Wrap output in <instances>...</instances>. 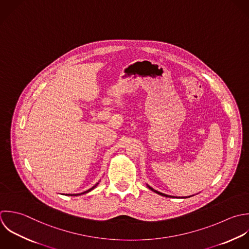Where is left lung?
Instances as JSON below:
<instances>
[{
    "instance_id": "8db88e82",
    "label": "left lung",
    "mask_w": 249,
    "mask_h": 249,
    "mask_svg": "<svg viewBox=\"0 0 249 249\" xmlns=\"http://www.w3.org/2000/svg\"><path fill=\"white\" fill-rule=\"evenodd\" d=\"M147 187L150 189V190H152L153 192H155V193H157V194H159V195H161V196H164V197H168V198H173V196H170V195H167V194H164V193H161V192H159V191H157V190H154L152 187H150L148 184H147ZM189 197H191V196H188V197H181V198H189Z\"/></svg>"
}]
</instances>
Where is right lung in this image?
I'll list each match as a JSON object with an SVG mask.
<instances>
[{"instance_id":"add662e5","label":"right lung","mask_w":249,"mask_h":249,"mask_svg":"<svg viewBox=\"0 0 249 249\" xmlns=\"http://www.w3.org/2000/svg\"><path fill=\"white\" fill-rule=\"evenodd\" d=\"M98 184H99V182H98V183H96V184H95V185H94V186H93V187H92V188H90V189H88V190H87V191H84V192H82V193H80V194H69V196H78V195H82V194H85V193H88V192H90V191H91V190H93V189H94V188H96V187H97V185H98ZM67 195H68V194H67Z\"/></svg>"}]
</instances>
